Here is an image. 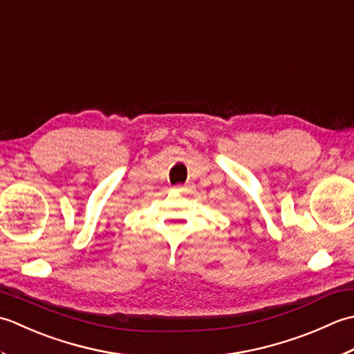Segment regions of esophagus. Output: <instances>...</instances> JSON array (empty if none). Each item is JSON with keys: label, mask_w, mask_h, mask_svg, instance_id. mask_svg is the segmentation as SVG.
I'll return each mask as SVG.
<instances>
[{"label": "esophagus", "mask_w": 354, "mask_h": 354, "mask_svg": "<svg viewBox=\"0 0 354 354\" xmlns=\"http://www.w3.org/2000/svg\"><path fill=\"white\" fill-rule=\"evenodd\" d=\"M176 189H177V191H182V189H183V186H182V185H177V186H176Z\"/></svg>", "instance_id": "obj_1"}]
</instances>
